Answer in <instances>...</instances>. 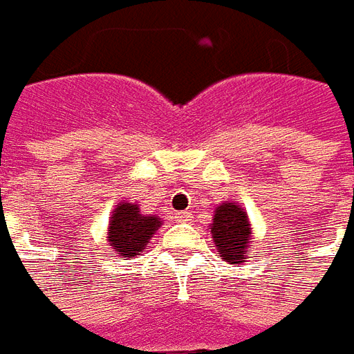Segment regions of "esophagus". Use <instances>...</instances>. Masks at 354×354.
Segmentation results:
<instances>
[{
	"label": "esophagus",
	"mask_w": 354,
	"mask_h": 354,
	"mask_svg": "<svg viewBox=\"0 0 354 354\" xmlns=\"http://www.w3.org/2000/svg\"><path fill=\"white\" fill-rule=\"evenodd\" d=\"M175 221H189V212H177V213H175Z\"/></svg>",
	"instance_id": "esophagus-1"
}]
</instances>
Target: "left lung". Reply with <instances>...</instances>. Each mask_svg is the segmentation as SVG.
I'll return each instance as SVG.
<instances>
[{
    "label": "left lung",
    "mask_w": 354,
    "mask_h": 354,
    "mask_svg": "<svg viewBox=\"0 0 354 354\" xmlns=\"http://www.w3.org/2000/svg\"><path fill=\"white\" fill-rule=\"evenodd\" d=\"M212 238L225 261L230 265L244 263L248 245L252 242V225L248 213L236 202H223L213 215Z\"/></svg>",
    "instance_id": "1"
}]
</instances>
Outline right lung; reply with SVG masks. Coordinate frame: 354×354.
Segmentation results:
<instances>
[{
  "label": "right lung",
  "mask_w": 354,
  "mask_h": 354,
  "mask_svg": "<svg viewBox=\"0 0 354 354\" xmlns=\"http://www.w3.org/2000/svg\"><path fill=\"white\" fill-rule=\"evenodd\" d=\"M162 225L156 215H145L139 205L120 202L112 212L109 225L110 248L124 257H137L147 248L152 234Z\"/></svg>",
  "instance_id": "right-lung-1"
}]
</instances>
